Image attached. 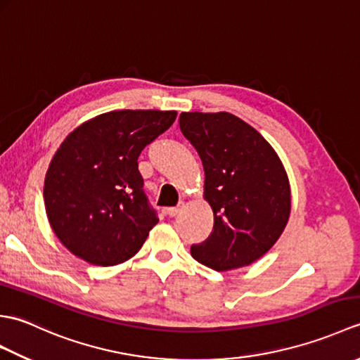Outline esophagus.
<instances>
[{
	"label": "esophagus",
	"mask_w": 360,
	"mask_h": 360,
	"mask_svg": "<svg viewBox=\"0 0 360 360\" xmlns=\"http://www.w3.org/2000/svg\"><path fill=\"white\" fill-rule=\"evenodd\" d=\"M181 210V205H176V207H168L167 209V215L168 217H176Z\"/></svg>",
	"instance_id": "obj_1"
}]
</instances>
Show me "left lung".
<instances>
[{
	"mask_svg": "<svg viewBox=\"0 0 360 360\" xmlns=\"http://www.w3.org/2000/svg\"><path fill=\"white\" fill-rule=\"evenodd\" d=\"M179 127L202 160L204 198L213 210V232L190 248L192 257L215 271L254 263L289 219L290 187L278 155L231 112H182Z\"/></svg>",
	"mask_w": 360,
	"mask_h": 360,
	"instance_id": "8db88e82",
	"label": "left lung"
}]
</instances>
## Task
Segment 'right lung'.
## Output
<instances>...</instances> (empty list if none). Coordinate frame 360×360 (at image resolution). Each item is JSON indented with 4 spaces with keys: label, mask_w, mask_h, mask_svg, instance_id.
Masks as SVG:
<instances>
[{
    "label": "right lung",
    "mask_w": 360,
    "mask_h": 360,
    "mask_svg": "<svg viewBox=\"0 0 360 360\" xmlns=\"http://www.w3.org/2000/svg\"><path fill=\"white\" fill-rule=\"evenodd\" d=\"M174 119L176 111L105 112L60 145L43 196L53 233L75 257L114 266L139 252L159 219L143 192L137 158Z\"/></svg>",
    "instance_id": "1"
}]
</instances>
